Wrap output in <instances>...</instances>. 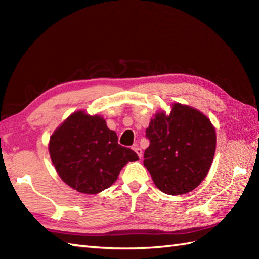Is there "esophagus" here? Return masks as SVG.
Here are the masks:
<instances>
[{"label":"esophagus","mask_w":259,"mask_h":259,"mask_svg":"<svg viewBox=\"0 0 259 259\" xmlns=\"http://www.w3.org/2000/svg\"><path fill=\"white\" fill-rule=\"evenodd\" d=\"M133 149L136 151V153L137 155H138V157L141 159V157H142V150H141V148H139V146L138 145H134V147H133Z\"/></svg>","instance_id":"obj_1"}]
</instances>
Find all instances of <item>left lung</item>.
Here are the masks:
<instances>
[{
	"instance_id": "obj_1",
	"label": "left lung",
	"mask_w": 259,
	"mask_h": 259,
	"mask_svg": "<svg viewBox=\"0 0 259 259\" xmlns=\"http://www.w3.org/2000/svg\"><path fill=\"white\" fill-rule=\"evenodd\" d=\"M146 136L144 164L159 190L184 195L202 183L216 151V130L205 114L176 102L169 114L153 115Z\"/></svg>"
}]
</instances>
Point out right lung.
<instances>
[{
  "instance_id": "obj_1",
  "label": "right lung",
  "mask_w": 259,
  "mask_h": 259,
  "mask_svg": "<svg viewBox=\"0 0 259 259\" xmlns=\"http://www.w3.org/2000/svg\"><path fill=\"white\" fill-rule=\"evenodd\" d=\"M49 153L60 178L87 195L109 188L126 163L139 160L134 150L118 144L101 115L84 110L71 113L53 131Z\"/></svg>"
}]
</instances>
